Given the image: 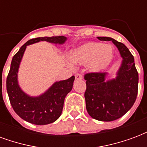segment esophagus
<instances>
[{
	"instance_id": "esophagus-1",
	"label": "esophagus",
	"mask_w": 147,
	"mask_h": 147,
	"mask_svg": "<svg viewBox=\"0 0 147 147\" xmlns=\"http://www.w3.org/2000/svg\"><path fill=\"white\" fill-rule=\"evenodd\" d=\"M76 80H82V79H83V76H82L81 74H76Z\"/></svg>"
}]
</instances>
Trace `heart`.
I'll return each instance as SVG.
<instances>
[{"mask_svg":"<svg viewBox=\"0 0 147 147\" xmlns=\"http://www.w3.org/2000/svg\"><path fill=\"white\" fill-rule=\"evenodd\" d=\"M113 48L100 42H86L73 49L71 61L79 64H86L90 72L98 73L106 69L113 59Z\"/></svg>","mask_w":147,"mask_h":147,"instance_id":"1","label":"heart"}]
</instances>
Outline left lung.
Listing matches in <instances>:
<instances>
[{
  "instance_id": "left-lung-1",
  "label": "left lung",
  "mask_w": 147,
  "mask_h": 147,
  "mask_svg": "<svg viewBox=\"0 0 147 147\" xmlns=\"http://www.w3.org/2000/svg\"><path fill=\"white\" fill-rule=\"evenodd\" d=\"M98 38L100 41H112L123 61L115 79L105 80L107 72L84 76L86 108L90 116L95 120L113 121L123 117L134 105L138 94L139 74L134 57L126 45L109 37Z\"/></svg>"
}]
</instances>
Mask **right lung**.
<instances>
[{"instance_id":"obj_1","label":"right lung","mask_w":147,"mask_h":147,"mask_svg":"<svg viewBox=\"0 0 147 147\" xmlns=\"http://www.w3.org/2000/svg\"><path fill=\"white\" fill-rule=\"evenodd\" d=\"M67 38L64 36L43 37L29 40L14 55L8 72L6 87L12 108L18 116L29 123L45 125L53 123L61 115L64 98L73 86L75 76L55 82L45 93L32 97L24 92L18 83V71L27 45L40 41L54 44H64Z\"/></svg>"}]
</instances>
